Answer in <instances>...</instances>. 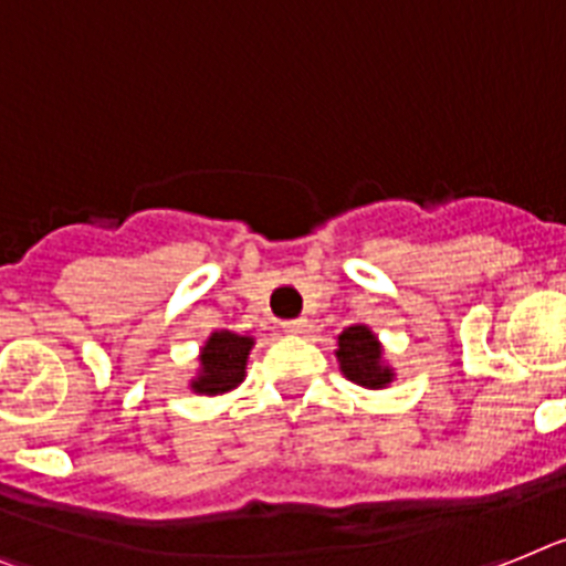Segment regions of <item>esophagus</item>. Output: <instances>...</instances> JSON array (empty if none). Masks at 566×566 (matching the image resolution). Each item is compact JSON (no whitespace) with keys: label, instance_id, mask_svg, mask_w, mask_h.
I'll list each match as a JSON object with an SVG mask.
<instances>
[{"label":"esophagus","instance_id":"1","mask_svg":"<svg viewBox=\"0 0 566 566\" xmlns=\"http://www.w3.org/2000/svg\"><path fill=\"white\" fill-rule=\"evenodd\" d=\"M307 319H291V322H284V331H287V334H293V336H302V334H307Z\"/></svg>","mask_w":566,"mask_h":566}]
</instances>
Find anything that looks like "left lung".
<instances>
[{
    "instance_id": "left-lung-1",
    "label": "left lung",
    "mask_w": 566,
    "mask_h": 566,
    "mask_svg": "<svg viewBox=\"0 0 566 566\" xmlns=\"http://www.w3.org/2000/svg\"><path fill=\"white\" fill-rule=\"evenodd\" d=\"M336 359H339L342 374L356 382V386L379 391L394 379V368H388L382 359V345L371 334V327L350 325L339 334L336 345Z\"/></svg>"
}]
</instances>
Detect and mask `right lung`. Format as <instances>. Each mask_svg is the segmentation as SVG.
<instances>
[{
  "label": "right lung",
  "instance_id": "obj_1",
  "mask_svg": "<svg viewBox=\"0 0 566 566\" xmlns=\"http://www.w3.org/2000/svg\"><path fill=\"white\" fill-rule=\"evenodd\" d=\"M253 336H239L232 331H216L203 342L201 356H198V377L189 382L195 394H227L241 386L247 377V356L253 350Z\"/></svg>",
  "mask_w": 566,
  "mask_h": 566
}]
</instances>
